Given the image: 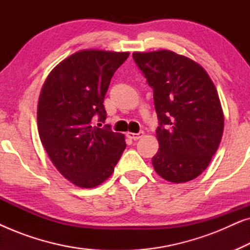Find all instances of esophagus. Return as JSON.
Segmentation results:
<instances>
[{"label":"esophagus","instance_id":"34e87169","mask_svg":"<svg viewBox=\"0 0 250 250\" xmlns=\"http://www.w3.org/2000/svg\"><path fill=\"white\" fill-rule=\"evenodd\" d=\"M143 134H145V133H143V132H139V133H131V132H127V133H126V135H127V138L132 139V140H139V139H141L142 136H143Z\"/></svg>","mask_w":250,"mask_h":250}]
</instances>
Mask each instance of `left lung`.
Segmentation results:
<instances>
[{
    "label": "left lung",
    "instance_id": "8db88e82",
    "mask_svg": "<svg viewBox=\"0 0 250 250\" xmlns=\"http://www.w3.org/2000/svg\"><path fill=\"white\" fill-rule=\"evenodd\" d=\"M133 59L152 87L159 121L153 168L168 182L196 179L223 135L224 115L213 81L199 63L173 51L134 52Z\"/></svg>",
    "mask_w": 250,
    "mask_h": 250
}]
</instances>
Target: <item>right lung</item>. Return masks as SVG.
I'll return each mask as SVG.
<instances>
[{"label":"right lung","instance_id":"right-lung-1","mask_svg":"<svg viewBox=\"0 0 250 250\" xmlns=\"http://www.w3.org/2000/svg\"><path fill=\"white\" fill-rule=\"evenodd\" d=\"M128 52L82 50L53 68L37 104L41 142L57 169L80 188H94L114 172L126 148L124 134L99 128L111 77Z\"/></svg>","mask_w":250,"mask_h":250}]
</instances>
